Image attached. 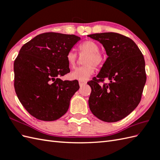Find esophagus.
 <instances>
[{"label":"esophagus","mask_w":160,"mask_h":160,"mask_svg":"<svg viewBox=\"0 0 160 160\" xmlns=\"http://www.w3.org/2000/svg\"><path fill=\"white\" fill-rule=\"evenodd\" d=\"M87 84V82L85 80H79V84L80 87H82L84 85H85Z\"/></svg>","instance_id":"34e87169"}]
</instances>
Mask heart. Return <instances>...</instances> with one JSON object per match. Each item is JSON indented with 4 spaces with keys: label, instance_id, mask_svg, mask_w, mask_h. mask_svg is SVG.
I'll return each instance as SVG.
<instances>
[{
    "label": "heart",
    "instance_id": "b5f03b06",
    "mask_svg": "<svg viewBox=\"0 0 160 160\" xmlns=\"http://www.w3.org/2000/svg\"><path fill=\"white\" fill-rule=\"evenodd\" d=\"M79 52L81 55H87L84 58V64L86 65L76 68L71 72V77L73 79L85 80L93 73V65L100 66L103 62L104 57L100 52V46L92 40H87L80 44ZM66 58L69 67L74 68L78 60V55L75 50H69Z\"/></svg>",
    "mask_w": 160,
    "mask_h": 160
}]
</instances>
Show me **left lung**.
I'll list each match as a JSON object with an SVG mask.
<instances>
[{
	"instance_id": "left-lung-1",
	"label": "left lung",
	"mask_w": 160,
	"mask_h": 160,
	"mask_svg": "<svg viewBox=\"0 0 160 160\" xmlns=\"http://www.w3.org/2000/svg\"><path fill=\"white\" fill-rule=\"evenodd\" d=\"M104 47L107 59L100 73L87 82L91 88L89 106L100 120L115 122L127 117L140 103L147 80L145 61L131 38L107 32L88 35ZM107 78L108 84L100 86Z\"/></svg>"
}]
</instances>
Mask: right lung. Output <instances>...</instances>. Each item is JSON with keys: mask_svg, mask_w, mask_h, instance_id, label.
I'll return each instance as SVG.
<instances>
[{"mask_svg": "<svg viewBox=\"0 0 160 160\" xmlns=\"http://www.w3.org/2000/svg\"><path fill=\"white\" fill-rule=\"evenodd\" d=\"M80 40L75 35L47 32L20 49L13 63L15 91L22 106L38 120L62 117L79 89L78 80L63 81L60 77L70 72L67 54Z\"/></svg>", "mask_w": 160, "mask_h": 160, "instance_id": "add662e5", "label": "right lung"}]
</instances>
